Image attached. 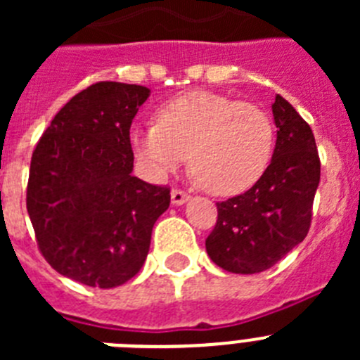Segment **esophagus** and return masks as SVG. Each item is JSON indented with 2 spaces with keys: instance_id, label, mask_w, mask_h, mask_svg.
Here are the masks:
<instances>
[{
  "instance_id": "esophagus-1",
  "label": "esophagus",
  "mask_w": 360,
  "mask_h": 360,
  "mask_svg": "<svg viewBox=\"0 0 360 360\" xmlns=\"http://www.w3.org/2000/svg\"><path fill=\"white\" fill-rule=\"evenodd\" d=\"M189 198L191 196L187 195L186 191H182V189L171 191V202H173V205H182V203H186Z\"/></svg>"
}]
</instances>
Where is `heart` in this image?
I'll return each instance as SVG.
<instances>
[{
    "mask_svg": "<svg viewBox=\"0 0 360 360\" xmlns=\"http://www.w3.org/2000/svg\"><path fill=\"white\" fill-rule=\"evenodd\" d=\"M158 124L135 126L129 135L135 158L153 176L186 162L212 195L250 189L274 153V124L256 104L214 91H191L160 106Z\"/></svg>",
    "mask_w": 360,
    "mask_h": 360,
    "instance_id": "b5f03b06",
    "label": "heart"
}]
</instances>
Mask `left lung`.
Returning <instances> with one entry per match:
<instances>
[{"label": "left lung", "mask_w": 360, "mask_h": 360, "mask_svg": "<svg viewBox=\"0 0 360 360\" xmlns=\"http://www.w3.org/2000/svg\"><path fill=\"white\" fill-rule=\"evenodd\" d=\"M278 128L274 155L263 176L243 195L218 202V219L205 240L209 257L232 274L274 266L307 238L321 178L310 126L288 101L272 104Z\"/></svg>", "instance_id": "8db88e82"}]
</instances>
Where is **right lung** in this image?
I'll return each mask as SVG.
<instances>
[{
	"label": "right lung",
	"instance_id": "add662e5",
	"mask_svg": "<svg viewBox=\"0 0 360 360\" xmlns=\"http://www.w3.org/2000/svg\"><path fill=\"white\" fill-rule=\"evenodd\" d=\"M149 88L103 81L59 110L32 153L27 209L59 274L113 288L142 269L169 187L133 176L129 128Z\"/></svg>",
	"mask_w": 360,
	"mask_h": 360
}]
</instances>
